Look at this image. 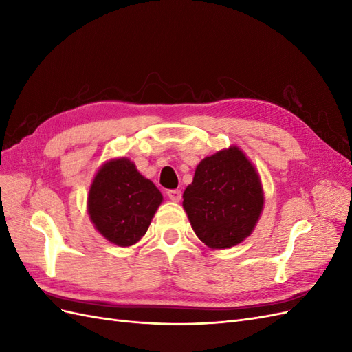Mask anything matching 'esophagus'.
<instances>
[{
    "mask_svg": "<svg viewBox=\"0 0 352 352\" xmlns=\"http://www.w3.org/2000/svg\"><path fill=\"white\" fill-rule=\"evenodd\" d=\"M167 197L173 202H179L180 198H182V192H180L179 189H170V190H167Z\"/></svg>",
    "mask_w": 352,
    "mask_h": 352,
    "instance_id": "esophagus-1",
    "label": "esophagus"
}]
</instances>
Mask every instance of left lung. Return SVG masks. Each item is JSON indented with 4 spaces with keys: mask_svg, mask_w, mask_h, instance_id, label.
I'll return each instance as SVG.
<instances>
[{
    "mask_svg": "<svg viewBox=\"0 0 352 352\" xmlns=\"http://www.w3.org/2000/svg\"><path fill=\"white\" fill-rule=\"evenodd\" d=\"M182 206L195 235L211 250L247 239L264 208L257 168L239 146L230 145L201 160Z\"/></svg>",
    "mask_w": 352,
    "mask_h": 352,
    "instance_id": "1",
    "label": "left lung"
}]
</instances>
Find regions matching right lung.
I'll use <instances>...</instances> for the list:
<instances>
[{
    "label": "right lung",
    "instance_id": "add662e5",
    "mask_svg": "<svg viewBox=\"0 0 352 352\" xmlns=\"http://www.w3.org/2000/svg\"><path fill=\"white\" fill-rule=\"evenodd\" d=\"M162 202V192L138 172L135 163L127 157H117L95 173L87 207L100 235L126 248L141 241Z\"/></svg>",
    "mask_w": 352,
    "mask_h": 352
}]
</instances>
